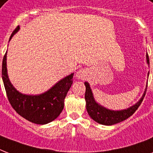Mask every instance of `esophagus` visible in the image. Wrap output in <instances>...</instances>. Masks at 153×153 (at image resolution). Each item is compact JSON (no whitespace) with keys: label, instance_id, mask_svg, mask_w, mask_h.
I'll return each mask as SVG.
<instances>
[{"label":"esophagus","instance_id":"34e87169","mask_svg":"<svg viewBox=\"0 0 153 153\" xmlns=\"http://www.w3.org/2000/svg\"><path fill=\"white\" fill-rule=\"evenodd\" d=\"M76 76L79 79L84 80V79H86V76H87V72L85 70H79V71L77 72Z\"/></svg>","mask_w":153,"mask_h":153}]
</instances>
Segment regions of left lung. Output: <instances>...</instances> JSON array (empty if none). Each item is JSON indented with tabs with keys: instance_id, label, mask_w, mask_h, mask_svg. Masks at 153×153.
I'll return each mask as SVG.
<instances>
[{
	"instance_id": "8db88e82",
	"label": "left lung",
	"mask_w": 153,
	"mask_h": 153,
	"mask_svg": "<svg viewBox=\"0 0 153 153\" xmlns=\"http://www.w3.org/2000/svg\"><path fill=\"white\" fill-rule=\"evenodd\" d=\"M147 62L149 64V55H148ZM85 86H86L85 99H86V110L88 112V114L91 118L94 120L96 122L102 124V125H105V126H112V125H114V124L119 123V122L125 121L126 119L128 118L129 117L132 116L135 113L136 110L138 109V107L140 105L143 99H144V97L145 96L146 91H147V88H146L142 98H140V100L137 103H136L134 105L131 106L130 108H128L127 109L119 110V111H114V110L105 109L104 107L101 106L100 105H98V103H96L88 82H86Z\"/></svg>"
}]
</instances>
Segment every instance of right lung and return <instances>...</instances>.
I'll list each match as a JSON object with an SVG mask.
<instances>
[{"mask_svg":"<svg viewBox=\"0 0 153 153\" xmlns=\"http://www.w3.org/2000/svg\"><path fill=\"white\" fill-rule=\"evenodd\" d=\"M20 29L17 26L11 35L13 36ZM6 54L2 61V79L7 98L14 110L27 121L38 125H44L57 118L64 107V98L73 83L71 74L51 88L48 91L39 95H25L18 92L11 84L7 74Z\"/></svg>","mask_w":153,"mask_h":153,"instance_id":"right-lung-1","label":"right lung"}]
</instances>
